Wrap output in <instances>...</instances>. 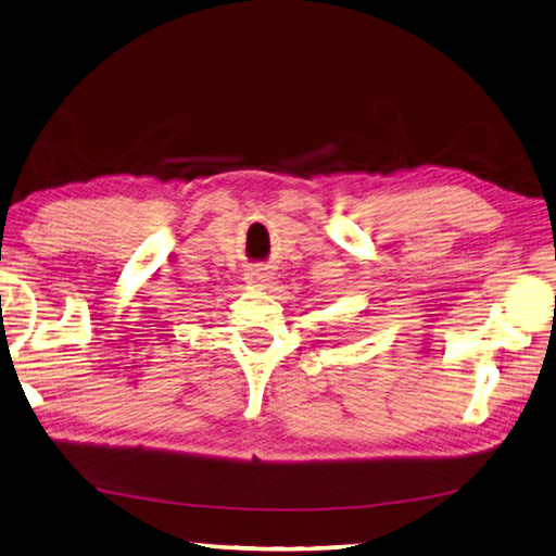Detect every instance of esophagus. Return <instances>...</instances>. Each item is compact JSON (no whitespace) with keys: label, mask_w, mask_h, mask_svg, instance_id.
Masks as SVG:
<instances>
[{"label":"esophagus","mask_w":556,"mask_h":556,"mask_svg":"<svg viewBox=\"0 0 556 556\" xmlns=\"http://www.w3.org/2000/svg\"><path fill=\"white\" fill-rule=\"evenodd\" d=\"M245 281H248V285H253V287H267L269 281H271V275H269L267 269H260V267H257V269H250V271H248Z\"/></svg>","instance_id":"34e87169"}]
</instances>
